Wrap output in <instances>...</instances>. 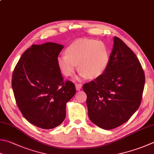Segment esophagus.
<instances>
[{"mask_svg": "<svg viewBox=\"0 0 154 154\" xmlns=\"http://www.w3.org/2000/svg\"><path fill=\"white\" fill-rule=\"evenodd\" d=\"M82 85H81V84H79V83L76 84V91H80V90L81 89V88H82Z\"/></svg>", "mask_w": 154, "mask_h": 154, "instance_id": "1", "label": "esophagus"}]
</instances>
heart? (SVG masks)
I'll return each mask as SVG.
<instances>
[{
    "mask_svg": "<svg viewBox=\"0 0 154 154\" xmlns=\"http://www.w3.org/2000/svg\"><path fill=\"white\" fill-rule=\"evenodd\" d=\"M65 54L58 57L57 65L66 76H72L78 64L81 76L94 79L103 75L109 66V48L101 41L78 39L66 48Z\"/></svg>",
    "mask_w": 154,
    "mask_h": 154,
    "instance_id": "1",
    "label": "heart"
}]
</instances>
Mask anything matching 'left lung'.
Here are the masks:
<instances>
[{"instance_id": "1", "label": "left lung", "mask_w": 154, "mask_h": 154, "mask_svg": "<svg viewBox=\"0 0 154 154\" xmlns=\"http://www.w3.org/2000/svg\"><path fill=\"white\" fill-rule=\"evenodd\" d=\"M104 73L83 86L89 119L103 129L127 122L140 106L143 69L133 51L117 37Z\"/></svg>"}]
</instances>
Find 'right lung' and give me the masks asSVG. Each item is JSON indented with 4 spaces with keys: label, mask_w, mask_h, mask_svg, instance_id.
<instances>
[{
    "label": "right lung",
    "mask_w": 154,
    "mask_h": 154,
    "mask_svg": "<svg viewBox=\"0 0 154 154\" xmlns=\"http://www.w3.org/2000/svg\"><path fill=\"white\" fill-rule=\"evenodd\" d=\"M63 48L52 42L32 45L13 73L12 88L20 111L30 123L43 129L64 121L66 103L76 93L74 84L63 80L57 65Z\"/></svg>",
    "instance_id": "obj_1"
}]
</instances>
